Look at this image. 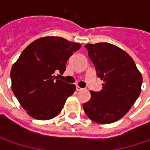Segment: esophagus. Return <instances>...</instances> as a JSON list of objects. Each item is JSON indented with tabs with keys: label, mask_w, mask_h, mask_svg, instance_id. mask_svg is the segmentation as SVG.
Wrapping results in <instances>:
<instances>
[{
	"label": "esophagus",
	"mask_w": 150,
	"mask_h": 150,
	"mask_svg": "<svg viewBox=\"0 0 150 150\" xmlns=\"http://www.w3.org/2000/svg\"><path fill=\"white\" fill-rule=\"evenodd\" d=\"M82 89H83L82 88H80L79 86H76V90H77V91H81V90H82Z\"/></svg>",
	"instance_id": "esophagus-1"
}]
</instances>
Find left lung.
I'll list each match as a JSON object with an SVG mask.
<instances>
[{
  "label": "left lung",
  "mask_w": 150,
  "mask_h": 150,
  "mask_svg": "<svg viewBox=\"0 0 150 150\" xmlns=\"http://www.w3.org/2000/svg\"><path fill=\"white\" fill-rule=\"evenodd\" d=\"M101 80L103 89L90 91L91 99L83 109L92 121L108 124L121 119L137 100L142 76L134 60L116 46L100 42L85 45Z\"/></svg>",
  "instance_id": "left-lung-1"
}]
</instances>
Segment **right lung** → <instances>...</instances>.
Listing matches in <instances>:
<instances>
[{
    "label": "right lung",
    "instance_id": "add662e5",
    "mask_svg": "<svg viewBox=\"0 0 150 150\" xmlns=\"http://www.w3.org/2000/svg\"><path fill=\"white\" fill-rule=\"evenodd\" d=\"M81 45L62 37H42L28 46L11 69L12 90L21 107L37 120H49L62 111L75 91L54 76L63 73L66 63Z\"/></svg>",
    "mask_w": 150,
    "mask_h": 150
}]
</instances>
